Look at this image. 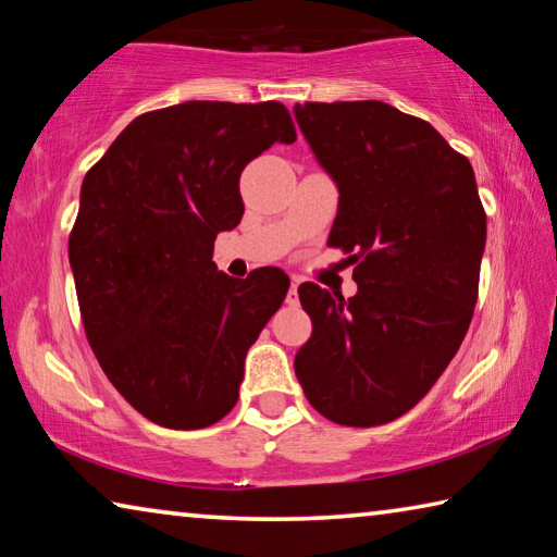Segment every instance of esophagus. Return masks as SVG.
<instances>
[{
	"mask_svg": "<svg viewBox=\"0 0 557 557\" xmlns=\"http://www.w3.org/2000/svg\"><path fill=\"white\" fill-rule=\"evenodd\" d=\"M297 287H299V282H297V280H292V285H289V292H287V305H297V301H299V295H297Z\"/></svg>",
	"mask_w": 557,
	"mask_h": 557,
	"instance_id": "34e87169",
	"label": "esophagus"
}]
</instances>
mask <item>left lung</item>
Segmentation results:
<instances>
[{
  "label": "left lung",
  "mask_w": 557,
  "mask_h": 557,
  "mask_svg": "<svg viewBox=\"0 0 557 557\" xmlns=\"http://www.w3.org/2000/svg\"><path fill=\"white\" fill-rule=\"evenodd\" d=\"M295 117L338 186L329 245L356 297L299 285L312 336L295 356L326 420L375 428L414 408L455 358L474 314L486 213L469 159L388 102H305Z\"/></svg>",
  "instance_id": "8db88e82"
}]
</instances>
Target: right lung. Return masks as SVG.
Wrapping results in <instances>:
<instances>
[{"mask_svg": "<svg viewBox=\"0 0 557 557\" xmlns=\"http://www.w3.org/2000/svg\"><path fill=\"white\" fill-rule=\"evenodd\" d=\"M295 139L277 100H188L132 120L83 178L69 235L83 329L110 383L157 425L209 428L238 400L245 354L289 277L223 275L213 240L243 219V169Z\"/></svg>", "mask_w": 557, "mask_h": 557, "instance_id": "1", "label": "right lung"}]
</instances>
